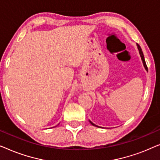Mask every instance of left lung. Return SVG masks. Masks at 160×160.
<instances>
[{"mask_svg":"<svg viewBox=\"0 0 160 160\" xmlns=\"http://www.w3.org/2000/svg\"><path fill=\"white\" fill-rule=\"evenodd\" d=\"M137 47H138V51H139V54H140V56H141V60H142V62H143V66H144V68H145V69H146V71H148V68H147V66H146V61H145V59H144V56H143V52H142V49H141V47H140V46L137 43ZM89 122H90V124H92L93 126H95V127H98V125H96V124H95L94 123H92V122L90 120H89ZM98 128H99V127H98Z\"/></svg>","mask_w":160,"mask_h":160,"instance_id":"left-lung-1","label":"left lung"}]
</instances>
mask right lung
I'll return each mask as SVG.
<instances>
[{
  "instance_id": "1",
  "label": "right lung",
  "mask_w": 160,
  "mask_h": 160,
  "mask_svg": "<svg viewBox=\"0 0 160 160\" xmlns=\"http://www.w3.org/2000/svg\"><path fill=\"white\" fill-rule=\"evenodd\" d=\"M58 125H57V126H58ZM57 126H55V127H57Z\"/></svg>"
}]
</instances>
